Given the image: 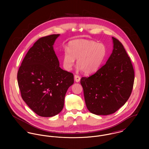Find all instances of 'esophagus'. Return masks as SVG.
Wrapping results in <instances>:
<instances>
[{
    "instance_id": "esophagus-1",
    "label": "esophagus",
    "mask_w": 149,
    "mask_h": 149,
    "mask_svg": "<svg viewBox=\"0 0 149 149\" xmlns=\"http://www.w3.org/2000/svg\"><path fill=\"white\" fill-rule=\"evenodd\" d=\"M74 77V80H75L76 82H79V81H80V77L79 75L75 74Z\"/></svg>"
}]
</instances>
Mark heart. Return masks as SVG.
Here are the masks:
<instances>
[{
	"label": "heart",
	"mask_w": 149,
	"mask_h": 149,
	"mask_svg": "<svg viewBox=\"0 0 149 149\" xmlns=\"http://www.w3.org/2000/svg\"><path fill=\"white\" fill-rule=\"evenodd\" d=\"M105 45L94 41L78 39L71 41L63 56V65L69 70L77 60L79 69L85 74L96 72L103 64L106 56Z\"/></svg>",
	"instance_id": "heart-1"
}]
</instances>
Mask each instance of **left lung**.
I'll list each match as a JSON object with an SVG mask.
<instances>
[{"label":"left lung","instance_id":"left-lung-1","mask_svg":"<svg viewBox=\"0 0 149 149\" xmlns=\"http://www.w3.org/2000/svg\"><path fill=\"white\" fill-rule=\"evenodd\" d=\"M113 49L107 61L95 73L83 77L85 104L97 115L115 112L130 97L134 81V70L122 43L112 37Z\"/></svg>","mask_w":149,"mask_h":149}]
</instances>
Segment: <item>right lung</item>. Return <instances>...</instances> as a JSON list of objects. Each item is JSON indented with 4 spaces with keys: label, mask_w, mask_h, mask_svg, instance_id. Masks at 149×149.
<instances>
[{
    "label": "right lung",
    "mask_w": 149,
    "mask_h": 149,
    "mask_svg": "<svg viewBox=\"0 0 149 149\" xmlns=\"http://www.w3.org/2000/svg\"><path fill=\"white\" fill-rule=\"evenodd\" d=\"M60 34L38 39L29 50L17 74L22 98L36 113L51 117L60 113L73 74L59 66L53 45Z\"/></svg>",
    "instance_id": "add662e5"
}]
</instances>
